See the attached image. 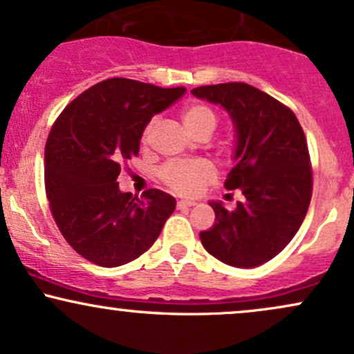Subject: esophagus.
Returning a JSON list of instances; mask_svg holds the SVG:
<instances>
[{"label":"esophagus","instance_id":"obj_1","mask_svg":"<svg viewBox=\"0 0 354 354\" xmlns=\"http://www.w3.org/2000/svg\"><path fill=\"white\" fill-rule=\"evenodd\" d=\"M178 209H185V208H191V206H194V201H188V200H181L178 201Z\"/></svg>","mask_w":354,"mask_h":354}]
</instances>
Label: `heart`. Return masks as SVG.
<instances>
[{"instance_id": "heart-1", "label": "heart", "mask_w": 354, "mask_h": 354, "mask_svg": "<svg viewBox=\"0 0 354 354\" xmlns=\"http://www.w3.org/2000/svg\"><path fill=\"white\" fill-rule=\"evenodd\" d=\"M181 121L191 135H198L203 129L213 131L216 126V115L209 106L203 103H191L181 111ZM154 128V121H149L143 129L141 141H149ZM163 185L180 196H193L203 186L216 178V168L208 160H180L169 161L158 173Z\"/></svg>"}]
</instances>
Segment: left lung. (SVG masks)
Wrapping results in <instances>:
<instances>
[{
	"label": "left lung",
	"instance_id": "left-lung-1",
	"mask_svg": "<svg viewBox=\"0 0 354 354\" xmlns=\"http://www.w3.org/2000/svg\"><path fill=\"white\" fill-rule=\"evenodd\" d=\"M194 96L221 104L236 128V165L225 181L245 201L228 211L209 203L216 221L200 238L219 261L254 268L281 253L308 213L313 169L298 118L281 101L246 83L208 84Z\"/></svg>",
	"mask_w": 354,
	"mask_h": 354
}]
</instances>
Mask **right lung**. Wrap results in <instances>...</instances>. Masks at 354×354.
<instances>
[{"mask_svg": "<svg viewBox=\"0 0 354 354\" xmlns=\"http://www.w3.org/2000/svg\"><path fill=\"white\" fill-rule=\"evenodd\" d=\"M186 88L109 78L73 100L44 146V186L55 223L76 253L98 266L133 261L156 241L176 200L161 189L121 193L118 176L138 156L149 120Z\"/></svg>", "mask_w": 354, "mask_h": 354, "instance_id": "obj_1", "label": "right lung"}]
</instances>
